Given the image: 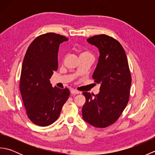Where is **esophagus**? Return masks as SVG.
Segmentation results:
<instances>
[{
    "instance_id": "1",
    "label": "esophagus",
    "mask_w": 155,
    "mask_h": 155,
    "mask_svg": "<svg viewBox=\"0 0 155 155\" xmlns=\"http://www.w3.org/2000/svg\"><path fill=\"white\" fill-rule=\"evenodd\" d=\"M71 93L72 94H79L80 92L78 91H77V90H76V89H71Z\"/></svg>"
}]
</instances>
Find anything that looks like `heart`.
<instances>
[{
	"instance_id": "heart-1",
	"label": "heart",
	"mask_w": 155,
	"mask_h": 155,
	"mask_svg": "<svg viewBox=\"0 0 155 155\" xmlns=\"http://www.w3.org/2000/svg\"><path fill=\"white\" fill-rule=\"evenodd\" d=\"M88 54H91L88 51H82L81 52V55L80 57H81V56H84V55H88Z\"/></svg>"
}]
</instances>
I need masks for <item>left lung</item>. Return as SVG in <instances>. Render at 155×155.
I'll use <instances>...</instances> for the list:
<instances>
[{
    "mask_svg": "<svg viewBox=\"0 0 155 155\" xmlns=\"http://www.w3.org/2000/svg\"><path fill=\"white\" fill-rule=\"evenodd\" d=\"M99 49L100 56L93 78L101 84L97 94L83 93L86 101L82 108L83 119L97 128L115 123L130 97L131 74L123 47L116 39L98 35L87 39Z\"/></svg>",
    "mask_w": 155,
    "mask_h": 155,
    "instance_id": "left-lung-1",
    "label": "left lung"
}]
</instances>
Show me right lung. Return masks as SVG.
<instances>
[{"mask_svg":"<svg viewBox=\"0 0 155 155\" xmlns=\"http://www.w3.org/2000/svg\"><path fill=\"white\" fill-rule=\"evenodd\" d=\"M67 41L54 32L41 35L29 45L23 60L20 91L28 118L38 126L57 120L70 95L68 88H52L49 81L58 69L59 46Z\"/></svg>","mask_w":155,"mask_h":155,"instance_id":"1","label":"right lung"}]
</instances>
